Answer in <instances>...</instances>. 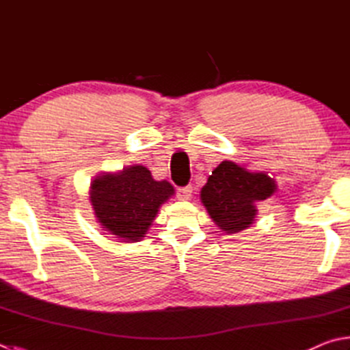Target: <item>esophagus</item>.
I'll list each match as a JSON object with an SVG mask.
<instances>
[{"label":"esophagus","mask_w":350,"mask_h":350,"mask_svg":"<svg viewBox=\"0 0 350 350\" xmlns=\"http://www.w3.org/2000/svg\"><path fill=\"white\" fill-rule=\"evenodd\" d=\"M192 192H193V187H192V186L180 187V189L176 190V196H178V200L186 201V200H189L190 196H192Z\"/></svg>","instance_id":"1"}]
</instances>
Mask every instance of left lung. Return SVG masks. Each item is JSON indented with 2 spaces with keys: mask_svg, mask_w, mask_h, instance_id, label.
Wrapping results in <instances>:
<instances>
[{
  "mask_svg": "<svg viewBox=\"0 0 350 350\" xmlns=\"http://www.w3.org/2000/svg\"><path fill=\"white\" fill-rule=\"evenodd\" d=\"M275 190L273 178L248 172L233 161H222L201 190V201L210 217L226 233L250 227L256 216V201L267 200Z\"/></svg>",
  "mask_w": 350,
  "mask_h": 350,
  "instance_id": "1",
  "label": "left lung"
}]
</instances>
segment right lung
<instances>
[{
	"label": "right lung",
	"instance_id": "1",
	"mask_svg": "<svg viewBox=\"0 0 350 350\" xmlns=\"http://www.w3.org/2000/svg\"><path fill=\"white\" fill-rule=\"evenodd\" d=\"M175 193L170 183L155 181L144 166L97 176L91 184V206L102 228L123 241L146 234L158 207Z\"/></svg>",
	"mask_w": 350,
	"mask_h": 350
}]
</instances>
